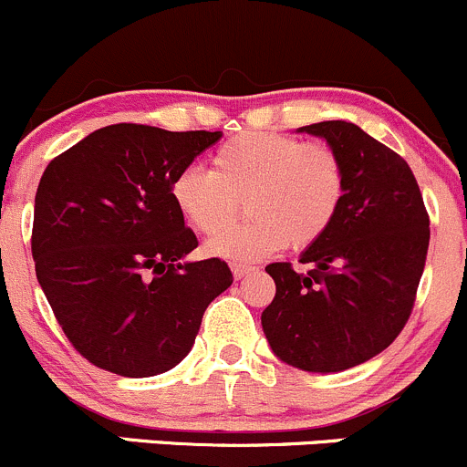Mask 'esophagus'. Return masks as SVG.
I'll return each instance as SVG.
<instances>
[{"label": "esophagus", "instance_id": "1", "mask_svg": "<svg viewBox=\"0 0 467 467\" xmlns=\"http://www.w3.org/2000/svg\"><path fill=\"white\" fill-rule=\"evenodd\" d=\"M233 275L237 277V280H242L244 275H251L253 271H255V266H248V264H233Z\"/></svg>", "mask_w": 467, "mask_h": 467}]
</instances>
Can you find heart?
<instances>
[{
    "label": "heart",
    "mask_w": 467,
    "mask_h": 467,
    "mask_svg": "<svg viewBox=\"0 0 467 467\" xmlns=\"http://www.w3.org/2000/svg\"><path fill=\"white\" fill-rule=\"evenodd\" d=\"M346 196V164L327 142L251 130L212 155V171L185 167L171 182L182 219L213 234L207 253L223 260H262L289 246L303 251L332 228ZM247 203L249 219L223 228ZM222 233L219 234L218 230Z\"/></svg>",
    "instance_id": "obj_1"
}]
</instances>
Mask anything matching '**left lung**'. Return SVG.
Instances as JSON below:
<instances>
[{
  "label": "left lung",
  "instance_id": "8db88e82",
  "mask_svg": "<svg viewBox=\"0 0 467 467\" xmlns=\"http://www.w3.org/2000/svg\"><path fill=\"white\" fill-rule=\"evenodd\" d=\"M338 150L346 196L332 228L289 262L268 264L275 298L262 312L271 350L309 373L373 359L411 317L430 248V214L411 167L350 121L303 126Z\"/></svg>",
  "mask_w": 467,
  "mask_h": 467
}]
</instances>
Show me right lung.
<instances>
[{"label":"right lung","instance_id":"1","mask_svg":"<svg viewBox=\"0 0 467 467\" xmlns=\"http://www.w3.org/2000/svg\"><path fill=\"white\" fill-rule=\"evenodd\" d=\"M214 130L112 124L47 164L36 192L31 253L54 317L89 364L150 378L181 364L207 305L233 285L171 201V182L219 142Z\"/></svg>","mask_w":467,"mask_h":467}]
</instances>
